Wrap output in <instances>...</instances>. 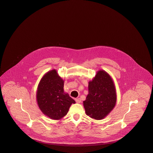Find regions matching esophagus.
Listing matches in <instances>:
<instances>
[{"label": "esophagus", "instance_id": "obj_1", "mask_svg": "<svg viewBox=\"0 0 153 153\" xmlns=\"http://www.w3.org/2000/svg\"><path fill=\"white\" fill-rule=\"evenodd\" d=\"M75 101L77 103H80L81 102V100L80 98H76L75 99Z\"/></svg>", "mask_w": 153, "mask_h": 153}]
</instances>
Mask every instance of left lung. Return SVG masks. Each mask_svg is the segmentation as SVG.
Returning <instances> with one entry per match:
<instances>
[{
	"mask_svg": "<svg viewBox=\"0 0 153 153\" xmlns=\"http://www.w3.org/2000/svg\"><path fill=\"white\" fill-rule=\"evenodd\" d=\"M88 94L83 101L86 114L97 120L104 118L116 105L117 95L114 82L105 71L99 70L89 81Z\"/></svg>",
	"mask_w": 153,
	"mask_h": 153,
	"instance_id": "obj_1",
	"label": "left lung"
}]
</instances>
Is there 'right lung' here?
Listing matches in <instances>:
<instances>
[{"label":"right lung","mask_w":153,"mask_h":153,"mask_svg":"<svg viewBox=\"0 0 153 153\" xmlns=\"http://www.w3.org/2000/svg\"><path fill=\"white\" fill-rule=\"evenodd\" d=\"M64 81L56 70L48 72L39 83L36 92L37 104L41 111L54 120H59L68 113L76 102L64 91Z\"/></svg>","instance_id":"obj_1"}]
</instances>
